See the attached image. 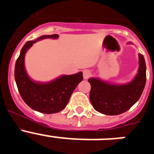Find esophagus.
I'll return each mask as SVG.
<instances>
[{"mask_svg":"<svg viewBox=\"0 0 154 154\" xmlns=\"http://www.w3.org/2000/svg\"><path fill=\"white\" fill-rule=\"evenodd\" d=\"M91 75V72L89 70H87V69H85V70L83 71V78L84 79H88L90 77Z\"/></svg>","mask_w":154,"mask_h":154,"instance_id":"34e87169","label":"esophagus"}]
</instances>
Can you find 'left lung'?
<instances>
[{
  "mask_svg": "<svg viewBox=\"0 0 154 154\" xmlns=\"http://www.w3.org/2000/svg\"><path fill=\"white\" fill-rule=\"evenodd\" d=\"M128 44H133L128 42ZM137 74L130 82L110 83L99 78H89L91 85L89 99L96 111L109 116H115L130 109L140 98L146 80V63L143 55L139 54Z\"/></svg>",
  "mask_w": 154,
  "mask_h": 154,
  "instance_id": "obj_1",
  "label": "left lung"
}]
</instances>
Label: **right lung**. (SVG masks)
Segmentation results:
<instances>
[{
  "label": "right lung",
  "mask_w": 154,
  "mask_h": 154,
  "mask_svg": "<svg viewBox=\"0 0 154 154\" xmlns=\"http://www.w3.org/2000/svg\"><path fill=\"white\" fill-rule=\"evenodd\" d=\"M58 38V35H42L36 40L28 41L21 48L16 61L14 79L19 93L28 106L42 113H56L63 109L76 86L83 79L82 72L69 75H62L47 82L34 81L28 75L24 66L27 51L38 41Z\"/></svg>",
  "instance_id": "obj_1"
}]
</instances>
